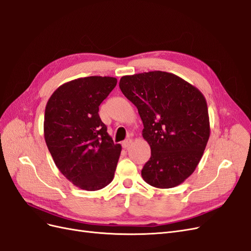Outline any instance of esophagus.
Instances as JSON below:
<instances>
[{
    "mask_svg": "<svg viewBox=\"0 0 251 251\" xmlns=\"http://www.w3.org/2000/svg\"><path fill=\"white\" fill-rule=\"evenodd\" d=\"M131 143H132V140L131 139H127V140H125L123 143H122V146H123V148H128L129 146H130L131 145Z\"/></svg>",
    "mask_w": 251,
    "mask_h": 251,
    "instance_id": "1",
    "label": "esophagus"
}]
</instances>
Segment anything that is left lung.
Returning a JSON list of instances; mask_svg holds the SVG:
<instances>
[{
  "mask_svg": "<svg viewBox=\"0 0 251 251\" xmlns=\"http://www.w3.org/2000/svg\"><path fill=\"white\" fill-rule=\"evenodd\" d=\"M120 88L139 110L151 157L143 179L158 189L174 188L195 171L209 137L204 96L171 73L153 71L123 76Z\"/></svg>",
  "mask_w": 251,
  "mask_h": 251,
  "instance_id": "obj_1",
  "label": "left lung"
}]
</instances>
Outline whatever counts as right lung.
<instances>
[{
  "label": "right lung",
  "mask_w": 251,
  "mask_h": 251,
  "mask_svg": "<svg viewBox=\"0 0 251 251\" xmlns=\"http://www.w3.org/2000/svg\"><path fill=\"white\" fill-rule=\"evenodd\" d=\"M116 85L114 77L78 78L60 85L47 103V147L62 175L82 190H101L114 179L122 147L98 111Z\"/></svg>",
  "instance_id": "add662e5"
}]
</instances>
